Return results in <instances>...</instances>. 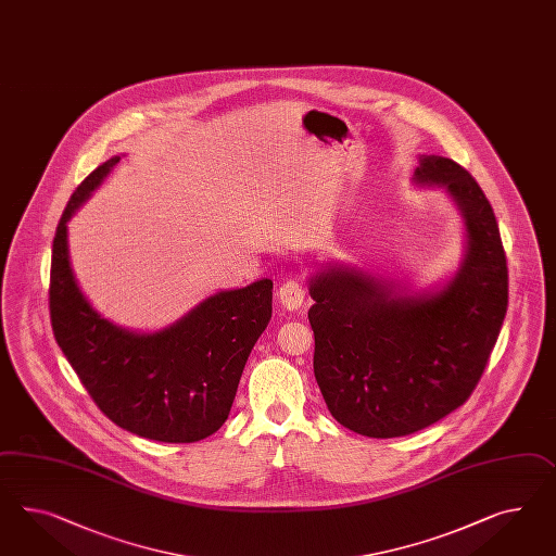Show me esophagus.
I'll use <instances>...</instances> for the list:
<instances>
[{"instance_id":"1","label":"esophagus","mask_w":556,"mask_h":556,"mask_svg":"<svg viewBox=\"0 0 556 556\" xmlns=\"http://www.w3.org/2000/svg\"><path fill=\"white\" fill-rule=\"evenodd\" d=\"M277 295H279V301H281V305L286 307L287 312H295V309H300L303 301H305V289H303L300 281L289 279L283 286L279 287Z\"/></svg>"}]
</instances>
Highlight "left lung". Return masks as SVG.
<instances>
[{
    "mask_svg": "<svg viewBox=\"0 0 556 556\" xmlns=\"http://www.w3.org/2000/svg\"><path fill=\"white\" fill-rule=\"evenodd\" d=\"M413 181L443 188L464 218L466 251L443 286L419 289L352 265L309 277L314 375L345 429L391 439L464 405L508 309V267L478 181L441 155H420Z\"/></svg>",
    "mask_w": 556,
    "mask_h": 556,
    "instance_id": "left-lung-1",
    "label": "left lung"
}]
</instances>
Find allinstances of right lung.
<instances>
[{
	"label": "right lung",
	"mask_w": 556,
	"mask_h": 556,
	"mask_svg": "<svg viewBox=\"0 0 556 556\" xmlns=\"http://www.w3.org/2000/svg\"><path fill=\"white\" fill-rule=\"evenodd\" d=\"M119 160H106L80 181L56 226L52 330L90 399L121 429L194 443L228 419L247 358L269 324L273 281L218 291L164 330H127L101 316L76 283L66 225Z\"/></svg>",
	"instance_id": "right-lung-1"
}]
</instances>
